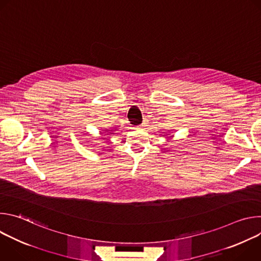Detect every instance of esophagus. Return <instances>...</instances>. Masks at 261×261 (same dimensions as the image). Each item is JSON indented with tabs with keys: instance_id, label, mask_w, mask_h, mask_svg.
I'll list each match as a JSON object with an SVG mask.
<instances>
[{
	"instance_id": "esophagus-1",
	"label": "esophagus",
	"mask_w": 261,
	"mask_h": 261,
	"mask_svg": "<svg viewBox=\"0 0 261 261\" xmlns=\"http://www.w3.org/2000/svg\"><path fill=\"white\" fill-rule=\"evenodd\" d=\"M146 124H147V123H145V122H143V123H142V124H141V125H140V127H141V128H143V127H145V126H146Z\"/></svg>"
}]
</instances>
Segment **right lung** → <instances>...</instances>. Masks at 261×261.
<instances>
[{
    "label": "right lung",
    "mask_w": 261,
    "mask_h": 261,
    "mask_svg": "<svg viewBox=\"0 0 261 261\" xmlns=\"http://www.w3.org/2000/svg\"><path fill=\"white\" fill-rule=\"evenodd\" d=\"M103 131H105V133H102V134H104V135H110V134H115L114 132H116L117 130L115 129V130H109V129H106V130H103ZM104 135H102V136H104ZM103 139H106V138H103Z\"/></svg>",
    "instance_id": "right-lung-1"
}]
</instances>
